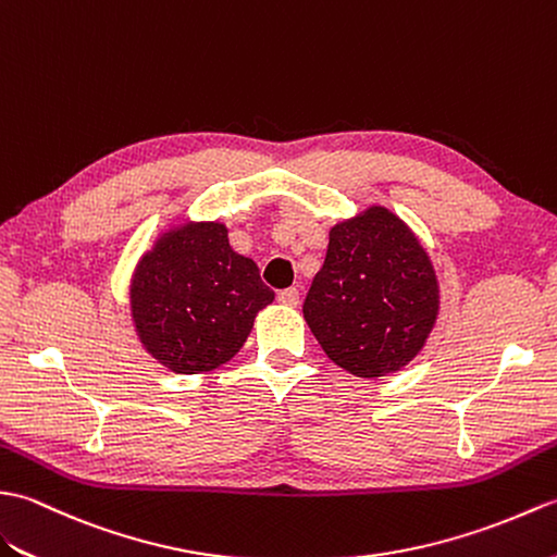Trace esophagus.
Here are the masks:
<instances>
[{
  "label": "esophagus",
  "instance_id": "34e87169",
  "mask_svg": "<svg viewBox=\"0 0 557 557\" xmlns=\"http://www.w3.org/2000/svg\"><path fill=\"white\" fill-rule=\"evenodd\" d=\"M278 302L281 305H290V307H295L300 302V290L298 288H286V290H281L278 293Z\"/></svg>",
  "mask_w": 557,
  "mask_h": 557
}]
</instances>
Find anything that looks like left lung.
I'll use <instances>...</instances> for the list:
<instances>
[{
  "label": "left lung",
  "mask_w": 557,
  "mask_h": 557,
  "mask_svg": "<svg viewBox=\"0 0 557 557\" xmlns=\"http://www.w3.org/2000/svg\"><path fill=\"white\" fill-rule=\"evenodd\" d=\"M302 312L329 360L362 379L388 376L424 348L434 329V267L398 216L369 207L331 228Z\"/></svg>",
  "instance_id": "obj_1"
}]
</instances>
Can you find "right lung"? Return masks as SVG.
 Here are the masks:
<instances>
[{"mask_svg": "<svg viewBox=\"0 0 557 557\" xmlns=\"http://www.w3.org/2000/svg\"><path fill=\"white\" fill-rule=\"evenodd\" d=\"M274 290L250 257L231 250L224 224H185L145 252L131 283L138 336L176 374L226 364Z\"/></svg>", "mask_w": 557, "mask_h": 557, "instance_id": "1", "label": "right lung"}]
</instances>
